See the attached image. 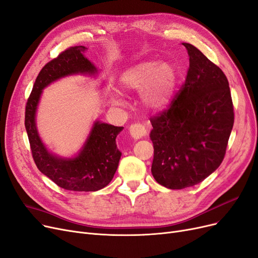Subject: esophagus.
Wrapping results in <instances>:
<instances>
[{"instance_id":"esophagus-1","label":"esophagus","mask_w":258,"mask_h":258,"mask_svg":"<svg viewBox=\"0 0 258 258\" xmlns=\"http://www.w3.org/2000/svg\"><path fill=\"white\" fill-rule=\"evenodd\" d=\"M129 131H130V136L135 140H139L147 136L146 127L140 122H136L133 123V125H131L129 128Z\"/></svg>"}]
</instances>
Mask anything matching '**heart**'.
Segmentation results:
<instances>
[{
  "mask_svg": "<svg viewBox=\"0 0 258 258\" xmlns=\"http://www.w3.org/2000/svg\"><path fill=\"white\" fill-rule=\"evenodd\" d=\"M119 85L126 93L140 92L143 106L151 111L166 107L174 93L177 86V73L167 62L145 60L130 67L120 75ZM115 104H122V97L114 94Z\"/></svg>",
  "mask_w": 258,
  "mask_h": 258,
  "instance_id": "obj_1",
  "label": "heart"
}]
</instances>
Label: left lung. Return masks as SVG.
<instances>
[{
	"label": "left lung",
	"mask_w": 258,
	"mask_h": 258,
	"mask_svg": "<svg viewBox=\"0 0 258 258\" xmlns=\"http://www.w3.org/2000/svg\"><path fill=\"white\" fill-rule=\"evenodd\" d=\"M185 82L167 110L150 118L151 172L170 189L202 182L223 161L234 125L229 81L219 67L189 43Z\"/></svg>",
	"instance_id": "left-lung-1"
}]
</instances>
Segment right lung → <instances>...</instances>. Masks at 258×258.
<instances>
[{"mask_svg":"<svg viewBox=\"0 0 258 258\" xmlns=\"http://www.w3.org/2000/svg\"><path fill=\"white\" fill-rule=\"evenodd\" d=\"M86 50L82 45L69 47L46 63L37 76L25 108V128L38 169L61 188L74 191H96L111 182L121 156L115 140L122 127L96 120L77 156L60 158L41 141L36 112L42 90L51 82L70 75L97 74V69L84 55Z\"/></svg>","mask_w":258,"mask_h":258,"instance_id":"obj_1","label":"right lung"}]
</instances>
